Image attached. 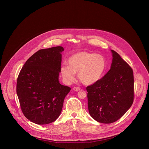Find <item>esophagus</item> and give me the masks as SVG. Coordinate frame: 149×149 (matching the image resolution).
I'll return each instance as SVG.
<instances>
[{
	"label": "esophagus",
	"instance_id": "esophagus-1",
	"mask_svg": "<svg viewBox=\"0 0 149 149\" xmlns=\"http://www.w3.org/2000/svg\"><path fill=\"white\" fill-rule=\"evenodd\" d=\"M73 90H74V91H79L81 89H80V88H79V87H74L73 88Z\"/></svg>",
	"mask_w": 149,
	"mask_h": 149
}]
</instances>
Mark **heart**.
<instances>
[{"label": "heart", "mask_w": 149, "mask_h": 149, "mask_svg": "<svg viewBox=\"0 0 149 149\" xmlns=\"http://www.w3.org/2000/svg\"><path fill=\"white\" fill-rule=\"evenodd\" d=\"M68 65L61 67V74L65 83L71 84L78 72V78L84 84L93 85L103 77L107 68V61L100 54L80 52L71 55Z\"/></svg>", "instance_id": "heart-1"}]
</instances>
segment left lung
I'll list each match as a JSON object with an SVG mask.
<instances>
[{
	"label": "left lung",
	"mask_w": 149,
	"mask_h": 149,
	"mask_svg": "<svg viewBox=\"0 0 149 149\" xmlns=\"http://www.w3.org/2000/svg\"><path fill=\"white\" fill-rule=\"evenodd\" d=\"M111 51L113 59L111 69L97 82L86 88L90 116L105 124L120 119L134 99L133 70L116 52Z\"/></svg>",
	"instance_id": "left-lung-1"
}]
</instances>
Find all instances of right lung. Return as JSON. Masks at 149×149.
Listing matches in <instances>:
<instances>
[{
  "label": "right lung",
  "instance_id": "right-lung-1",
  "mask_svg": "<svg viewBox=\"0 0 149 149\" xmlns=\"http://www.w3.org/2000/svg\"><path fill=\"white\" fill-rule=\"evenodd\" d=\"M64 49L55 47L38 51L26 61L18 75L17 94L21 109L34 123L47 124L58 119L71 90L59 81Z\"/></svg>",
  "mask_w": 149,
  "mask_h": 149
}]
</instances>
